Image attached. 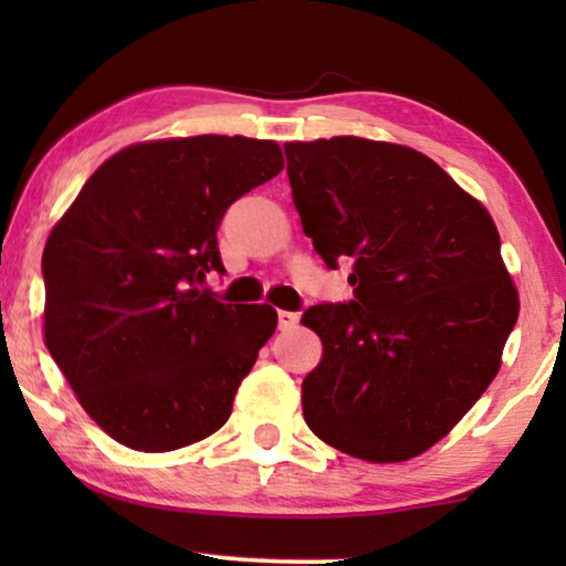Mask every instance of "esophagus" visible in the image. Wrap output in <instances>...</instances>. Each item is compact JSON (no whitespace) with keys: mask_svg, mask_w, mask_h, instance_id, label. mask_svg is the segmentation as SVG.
I'll list each match as a JSON object with an SVG mask.
<instances>
[{"mask_svg":"<svg viewBox=\"0 0 566 566\" xmlns=\"http://www.w3.org/2000/svg\"><path fill=\"white\" fill-rule=\"evenodd\" d=\"M298 324V314H293V312H277V327H281L283 332L285 329H293Z\"/></svg>","mask_w":566,"mask_h":566,"instance_id":"esophagus-1","label":"esophagus"}]
</instances>
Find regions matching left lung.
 I'll return each mask as SVG.
<instances>
[{
    "mask_svg": "<svg viewBox=\"0 0 566 566\" xmlns=\"http://www.w3.org/2000/svg\"><path fill=\"white\" fill-rule=\"evenodd\" d=\"M293 206L327 268L350 260L355 301L301 324L322 360L301 384L316 438L397 463L446 438L502 366L521 298L492 216L446 169L358 136L285 144Z\"/></svg>",
    "mask_w": 566,
    "mask_h": 566,
    "instance_id": "8db88e82",
    "label": "left lung"
}]
</instances>
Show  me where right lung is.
I'll use <instances>...</instances> for the list:
<instances>
[{
    "label": "right lung",
    "instance_id": "add662e5",
    "mask_svg": "<svg viewBox=\"0 0 566 566\" xmlns=\"http://www.w3.org/2000/svg\"><path fill=\"white\" fill-rule=\"evenodd\" d=\"M283 169L268 138L130 144L95 169L43 250V339L92 420L165 453L213 436L273 337L268 304L200 289L223 273L227 208Z\"/></svg>",
    "mask_w": 566,
    "mask_h": 566
}]
</instances>
